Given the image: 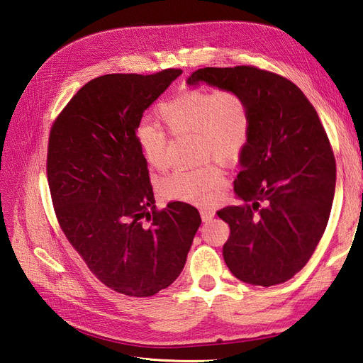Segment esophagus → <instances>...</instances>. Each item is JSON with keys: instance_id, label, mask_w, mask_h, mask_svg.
<instances>
[{"instance_id": "1", "label": "esophagus", "mask_w": 363, "mask_h": 363, "mask_svg": "<svg viewBox=\"0 0 363 363\" xmlns=\"http://www.w3.org/2000/svg\"><path fill=\"white\" fill-rule=\"evenodd\" d=\"M200 213H201V219L204 223L212 221V218L215 216V208L212 207H201L200 208Z\"/></svg>"}]
</instances>
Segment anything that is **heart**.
<instances>
[{
	"label": "heart",
	"mask_w": 363,
	"mask_h": 363,
	"mask_svg": "<svg viewBox=\"0 0 363 363\" xmlns=\"http://www.w3.org/2000/svg\"><path fill=\"white\" fill-rule=\"evenodd\" d=\"M157 116L171 136L194 133L201 159L235 162L242 156L251 133V113L245 98L233 89H186L157 107ZM136 144L150 168H168V136L160 127L142 123ZM221 164L206 160L192 169H177L159 183L164 200L206 204L224 188Z\"/></svg>",
	"instance_id": "1"
}]
</instances>
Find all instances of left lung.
<instances>
[{"mask_svg": "<svg viewBox=\"0 0 363 363\" xmlns=\"http://www.w3.org/2000/svg\"><path fill=\"white\" fill-rule=\"evenodd\" d=\"M207 83L242 95L251 113L248 145L235 192L242 200L216 215L230 225L223 247L240 281L274 286L298 272L330 216L336 162L312 103L291 80L256 67L201 68L189 86Z\"/></svg>", "mask_w": 363, "mask_h": 363, "instance_id": "1", "label": "left lung"}]
</instances>
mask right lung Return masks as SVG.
<instances>
[{
  "label": "right lung",
  "instance_id": "1",
  "mask_svg": "<svg viewBox=\"0 0 363 363\" xmlns=\"http://www.w3.org/2000/svg\"><path fill=\"white\" fill-rule=\"evenodd\" d=\"M180 74L96 77L50 131L47 175L62 232L104 286L136 298L180 276L201 224L188 203L156 207L135 138L142 115Z\"/></svg>",
  "mask_w": 363,
  "mask_h": 363
}]
</instances>
